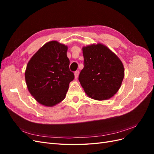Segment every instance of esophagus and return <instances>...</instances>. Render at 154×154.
<instances>
[{"label":"esophagus","mask_w":154,"mask_h":154,"mask_svg":"<svg viewBox=\"0 0 154 154\" xmlns=\"http://www.w3.org/2000/svg\"><path fill=\"white\" fill-rule=\"evenodd\" d=\"M79 72H79V71H76L74 72V76H75V78L76 79H77L78 77Z\"/></svg>","instance_id":"obj_1"}]
</instances>
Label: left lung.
<instances>
[{"instance_id":"left-lung-1","label":"left lung","mask_w":154,"mask_h":154,"mask_svg":"<svg viewBox=\"0 0 154 154\" xmlns=\"http://www.w3.org/2000/svg\"><path fill=\"white\" fill-rule=\"evenodd\" d=\"M83 65L78 80L86 94L96 100L112 97L124 78L122 61L105 45L97 44L83 47Z\"/></svg>"}]
</instances>
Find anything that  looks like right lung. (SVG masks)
<instances>
[{"mask_svg": "<svg viewBox=\"0 0 154 154\" xmlns=\"http://www.w3.org/2000/svg\"><path fill=\"white\" fill-rule=\"evenodd\" d=\"M67 47L57 41L43 45L32 56L25 72L27 88L42 105L52 106L66 96L69 83L74 78L69 69Z\"/></svg>", "mask_w": 154, "mask_h": 154, "instance_id": "1", "label": "right lung"}]
</instances>
